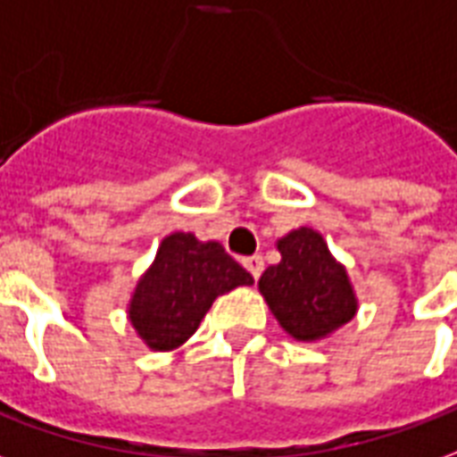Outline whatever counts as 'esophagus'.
Returning a JSON list of instances; mask_svg holds the SVG:
<instances>
[{
    "mask_svg": "<svg viewBox=\"0 0 457 457\" xmlns=\"http://www.w3.org/2000/svg\"><path fill=\"white\" fill-rule=\"evenodd\" d=\"M243 265H245V270H248V272H251L255 279L261 278L262 268H265V262H262V255H251V258H245V261H243Z\"/></svg>",
    "mask_w": 457,
    "mask_h": 457,
    "instance_id": "esophagus-1",
    "label": "esophagus"
}]
</instances>
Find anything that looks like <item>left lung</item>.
<instances>
[{"label": "left lung", "instance_id": "8db88e82", "mask_svg": "<svg viewBox=\"0 0 457 457\" xmlns=\"http://www.w3.org/2000/svg\"><path fill=\"white\" fill-rule=\"evenodd\" d=\"M278 251L282 261L262 272L258 289L279 326L295 341L314 343L348 324L358 297L324 236L302 226L279 238Z\"/></svg>", "mask_w": 457, "mask_h": 457}]
</instances>
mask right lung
<instances>
[{
  "instance_id": "1",
  "label": "right lung",
  "mask_w": 457,
  "mask_h": 457,
  "mask_svg": "<svg viewBox=\"0 0 457 457\" xmlns=\"http://www.w3.org/2000/svg\"><path fill=\"white\" fill-rule=\"evenodd\" d=\"M253 285L224 245L195 233H170L129 302V321L151 351H175L195 334L216 297Z\"/></svg>"
}]
</instances>
